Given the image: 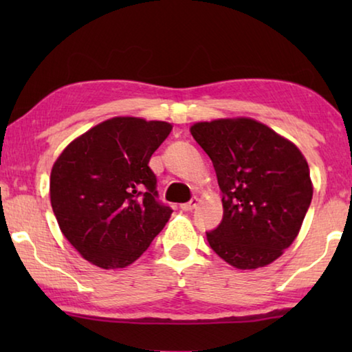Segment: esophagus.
Instances as JSON below:
<instances>
[{"label":"esophagus","mask_w":352,"mask_h":352,"mask_svg":"<svg viewBox=\"0 0 352 352\" xmlns=\"http://www.w3.org/2000/svg\"><path fill=\"white\" fill-rule=\"evenodd\" d=\"M197 205H199V199L194 197V199H190V201H188V204L180 205V208H182L183 211H192Z\"/></svg>","instance_id":"34e87169"}]
</instances>
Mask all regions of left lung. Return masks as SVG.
Wrapping results in <instances>:
<instances>
[{"label":"left lung","mask_w":352,"mask_h":352,"mask_svg":"<svg viewBox=\"0 0 352 352\" xmlns=\"http://www.w3.org/2000/svg\"><path fill=\"white\" fill-rule=\"evenodd\" d=\"M190 135L211 158L223 219L206 233L230 265L254 270L276 261L300 233L314 186L294 142L252 118L195 122Z\"/></svg>","instance_id":"8db88e82"}]
</instances>
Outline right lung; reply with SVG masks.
<instances>
[{
  "instance_id": "right-lung-1",
  "label": "right lung",
  "mask_w": 352,
  "mask_h": 352,
  "mask_svg": "<svg viewBox=\"0 0 352 352\" xmlns=\"http://www.w3.org/2000/svg\"><path fill=\"white\" fill-rule=\"evenodd\" d=\"M164 121L116 116L77 136L51 170L50 197L60 231L100 269L135 262L172 210L157 201L152 153L168 138Z\"/></svg>"
}]
</instances>
